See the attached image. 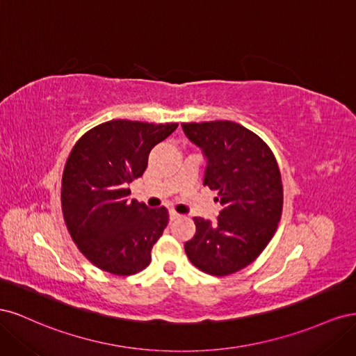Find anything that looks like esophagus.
Segmentation results:
<instances>
[{"label": "esophagus", "instance_id": "obj_1", "mask_svg": "<svg viewBox=\"0 0 356 356\" xmlns=\"http://www.w3.org/2000/svg\"><path fill=\"white\" fill-rule=\"evenodd\" d=\"M179 217H181V215H179L178 212H175L174 209H170V211H169V218H170L172 221L177 220V218H179Z\"/></svg>", "mask_w": 356, "mask_h": 356}]
</instances>
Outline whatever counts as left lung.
<instances>
[{"mask_svg":"<svg viewBox=\"0 0 356 356\" xmlns=\"http://www.w3.org/2000/svg\"><path fill=\"white\" fill-rule=\"evenodd\" d=\"M207 159L203 186L218 190L217 221L196 217V234L184 248L202 272L225 276L251 264L281 220L284 191L276 159L260 136L229 120L182 123Z\"/></svg>","mask_w":356,"mask_h":356,"instance_id":"8db88e82","label":"left lung"}]
</instances>
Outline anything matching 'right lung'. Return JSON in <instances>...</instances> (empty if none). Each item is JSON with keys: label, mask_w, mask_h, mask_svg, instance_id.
Returning a JSON list of instances; mask_svg holds the SVG:
<instances>
[{"label": "right lung", "mask_w": 356, "mask_h": 356, "mask_svg": "<svg viewBox=\"0 0 356 356\" xmlns=\"http://www.w3.org/2000/svg\"><path fill=\"white\" fill-rule=\"evenodd\" d=\"M177 127L111 120L74 145L62 177L63 218L79 250L101 270L127 276L152 261L169 213L129 199V184L143 177L149 149Z\"/></svg>", "instance_id": "1"}]
</instances>
